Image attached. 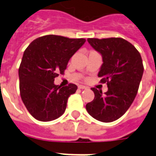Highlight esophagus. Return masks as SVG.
Masks as SVG:
<instances>
[{"instance_id":"34e87169","label":"esophagus","mask_w":156,"mask_h":156,"mask_svg":"<svg viewBox=\"0 0 156 156\" xmlns=\"http://www.w3.org/2000/svg\"><path fill=\"white\" fill-rule=\"evenodd\" d=\"M78 88L83 90V89H86V88H87V87H86V86H83V85H78Z\"/></svg>"}]
</instances>
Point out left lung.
I'll return each instance as SVG.
<instances>
[{"instance_id": "1", "label": "left lung", "mask_w": 156, "mask_h": 156, "mask_svg": "<svg viewBox=\"0 0 156 156\" xmlns=\"http://www.w3.org/2000/svg\"><path fill=\"white\" fill-rule=\"evenodd\" d=\"M90 46L101 54L103 64L98 76L107 83L108 91L91 88L95 98L86 105L90 116L102 122L120 118L130 107L138 93L143 74L140 53L121 38L87 39Z\"/></svg>"}]
</instances>
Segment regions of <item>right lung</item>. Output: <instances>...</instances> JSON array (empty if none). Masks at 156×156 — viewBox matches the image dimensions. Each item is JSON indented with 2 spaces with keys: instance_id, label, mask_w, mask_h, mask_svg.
Instances as JSON below:
<instances>
[{
  "instance_id": "add662e5",
  "label": "right lung",
  "mask_w": 156,
  "mask_h": 156,
  "mask_svg": "<svg viewBox=\"0 0 156 156\" xmlns=\"http://www.w3.org/2000/svg\"><path fill=\"white\" fill-rule=\"evenodd\" d=\"M85 42V39L48 35L27 48L18 69L19 89L23 104L36 120L53 121L65 112L68 98L78 87L55 85L54 79L64 73L69 59Z\"/></svg>"
}]
</instances>
